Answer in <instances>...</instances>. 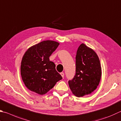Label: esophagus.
<instances>
[{"label":"esophagus","instance_id":"esophagus-1","mask_svg":"<svg viewBox=\"0 0 121 121\" xmlns=\"http://www.w3.org/2000/svg\"><path fill=\"white\" fill-rule=\"evenodd\" d=\"M60 74L61 75V76L62 77V78L64 77V76H65V73H63V72H61V73H60Z\"/></svg>","mask_w":121,"mask_h":121}]
</instances>
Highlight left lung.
Segmentation results:
<instances>
[{"mask_svg":"<svg viewBox=\"0 0 121 121\" xmlns=\"http://www.w3.org/2000/svg\"><path fill=\"white\" fill-rule=\"evenodd\" d=\"M76 65V74L69 81V87L74 95L83 97L97 88L102 76V68L97 54L83 43L77 51Z\"/></svg>","mask_w":121,"mask_h":121,"instance_id":"obj_1","label":"left lung"}]
</instances>
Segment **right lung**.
<instances>
[{"label":"right lung","instance_id":"right-lung-1","mask_svg":"<svg viewBox=\"0 0 121 121\" xmlns=\"http://www.w3.org/2000/svg\"><path fill=\"white\" fill-rule=\"evenodd\" d=\"M59 44L54 41H43L30 47L24 53L21 74L25 86L30 91L44 95L62 79L49 59Z\"/></svg>","mask_w":121,"mask_h":121}]
</instances>
